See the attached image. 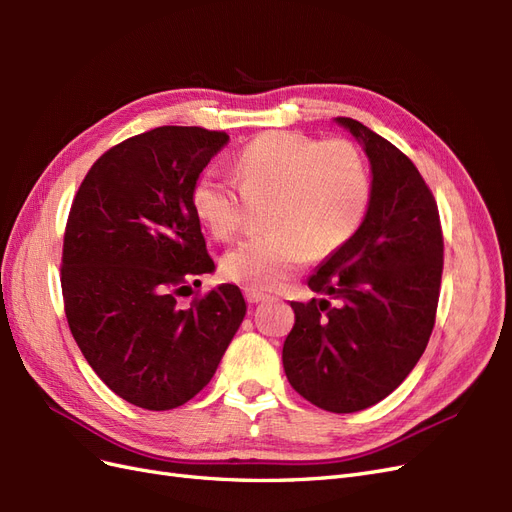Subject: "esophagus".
<instances>
[{
    "instance_id": "34e87169",
    "label": "esophagus",
    "mask_w": 512,
    "mask_h": 512,
    "mask_svg": "<svg viewBox=\"0 0 512 512\" xmlns=\"http://www.w3.org/2000/svg\"><path fill=\"white\" fill-rule=\"evenodd\" d=\"M245 292V301L247 303H262V301H267L269 297H267V294H262V292H258V290H254V288H245L243 290Z\"/></svg>"
}]
</instances>
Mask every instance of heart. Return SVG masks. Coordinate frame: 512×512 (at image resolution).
Listing matches in <instances>:
<instances>
[{"mask_svg":"<svg viewBox=\"0 0 512 512\" xmlns=\"http://www.w3.org/2000/svg\"><path fill=\"white\" fill-rule=\"evenodd\" d=\"M235 179L203 173L190 192L192 211L213 237L228 239L250 207H267V235L241 241L222 258L230 282L254 290L277 288L309 256L329 258L359 232L374 196V177L348 138L275 130L256 136L235 160Z\"/></svg>","mask_w":512,"mask_h":512,"instance_id":"obj_1","label":"heart"}]
</instances>
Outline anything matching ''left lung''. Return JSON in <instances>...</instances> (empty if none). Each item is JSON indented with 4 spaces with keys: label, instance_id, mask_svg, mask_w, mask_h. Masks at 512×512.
<instances>
[{
    "label": "left lung",
    "instance_id": "obj_1",
    "mask_svg": "<svg viewBox=\"0 0 512 512\" xmlns=\"http://www.w3.org/2000/svg\"><path fill=\"white\" fill-rule=\"evenodd\" d=\"M363 145L374 196L359 232L309 277L339 299L290 303L286 378L314 406L348 414L406 380L436 324L444 267L438 203L414 162L361 121L337 117Z\"/></svg>",
    "mask_w": 512,
    "mask_h": 512
}]
</instances>
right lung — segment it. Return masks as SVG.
Returning <instances> with one entry per match:
<instances>
[{
    "mask_svg": "<svg viewBox=\"0 0 512 512\" xmlns=\"http://www.w3.org/2000/svg\"><path fill=\"white\" fill-rule=\"evenodd\" d=\"M228 134L162 126L104 151L76 192L61 292L70 331L100 380L145 410H170L209 384L245 316L237 286L188 297L215 269L190 205Z\"/></svg>",
    "mask_w": 512,
    "mask_h": 512,
    "instance_id": "1",
    "label": "right lung"
}]
</instances>
